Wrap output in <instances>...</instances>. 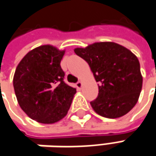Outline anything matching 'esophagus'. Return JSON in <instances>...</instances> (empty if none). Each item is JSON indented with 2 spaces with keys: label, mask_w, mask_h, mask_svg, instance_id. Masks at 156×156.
I'll return each mask as SVG.
<instances>
[{
  "label": "esophagus",
  "mask_w": 156,
  "mask_h": 156,
  "mask_svg": "<svg viewBox=\"0 0 156 156\" xmlns=\"http://www.w3.org/2000/svg\"><path fill=\"white\" fill-rule=\"evenodd\" d=\"M82 85H83V83H82V82H80V81H78V83H76V87L78 89H81Z\"/></svg>",
  "instance_id": "obj_1"
}]
</instances>
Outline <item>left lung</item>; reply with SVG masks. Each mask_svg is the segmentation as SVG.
I'll return each mask as SVG.
<instances>
[{
    "mask_svg": "<svg viewBox=\"0 0 156 156\" xmlns=\"http://www.w3.org/2000/svg\"><path fill=\"white\" fill-rule=\"evenodd\" d=\"M75 53L88 63L98 82V96L90 102L96 113L107 118L126 115L136 105L142 87L140 63L126 47L98 42Z\"/></svg>",
    "mask_w": 156,
    "mask_h": 156,
    "instance_id": "8db88e82",
    "label": "left lung"
}]
</instances>
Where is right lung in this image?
<instances>
[{
	"instance_id": "right-lung-1",
	"label": "right lung",
	"mask_w": 156,
	"mask_h": 156,
	"mask_svg": "<svg viewBox=\"0 0 156 156\" xmlns=\"http://www.w3.org/2000/svg\"><path fill=\"white\" fill-rule=\"evenodd\" d=\"M65 50L45 45L27 52L17 66L14 88L20 108L41 123H54L64 118L76 89L64 82L60 62Z\"/></svg>"
}]
</instances>
